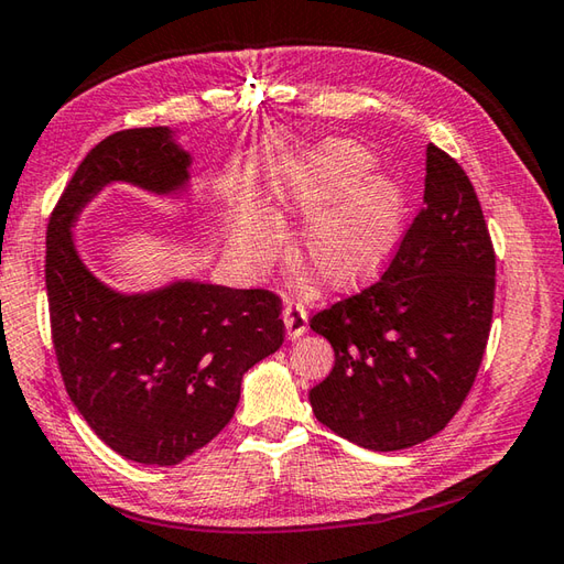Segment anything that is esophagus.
Segmentation results:
<instances>
[{"label": "esophagus", "instance_id": "34e87169", "mask_svg": "<svg viewBox=\"0 0 564 564\" xmlns=\"http://www.w3.org/2000/svg\"><path fill=\"white\" fill-rule=\"evenodd\" d=\"M284 328H286V336L292 340L294 338H302L306 333L308 326V318H306V306L299 304V302H286L284 304Z\"/></svg>", "mask_w": 564, "mask_h": 564}]
</instances>
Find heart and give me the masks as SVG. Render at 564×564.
Returning a JSON list of instances; mask_svg holds the SVG:
<instances>
[{"instance_id": "1", "label": "heart", "mask_w": 564, "mask_h": 564, "mask_svg": "<svg viewBox=\"0 0 564 564\" xmlns=\"http://www.w3.org/2000/svg\"><path fill=\"white\" fill-rule=\"evenodd\" d=\"M372 155L348 141H330L286 165L272 187L280 218H304L299 256L333 290H352L382 270L392 252L404 199L392 180L367 175ZM282 228L248 206L238 216L234 252L260 270L278 256Z\"/></svg>"}]
</instances>
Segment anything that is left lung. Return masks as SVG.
<instances>
[{"label":"left lung","instance_id":"obj_1","mask_svg":"<svg viewBox=\"0 0 564 564\" xmlns=\"http://www.w3.org/2000/svg\"><path fill=\"white\" fill-rule=\"evenodd\" d=\"M494 274L473 182L429 143L423 206L382 278L308 321L336 352L328 377L308 392L316 419L379 453L441 433L485 358Z\"/></svg>","mask_w":564,"mask_h":564}]
</instances>
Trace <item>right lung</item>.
Masks as SVG:
<instances>
[{"instance_id": "obj_1", "label": "right lung", "mask_w": 564, "mask_h": 564, "mask_svg": "<svg viewBox=\"0 0 564 564\" xmlns=\"http://www.w3.org/2000/svg\"><path fill=\"white\" fill-rule=\"evenodd\" d=\"M189 155L167 126L97 143L67 182L45 234V290L57 367L73 404L113 453L170 467L224 431L252 365L282 346V299L268 290L175 282L119 294L79 260L70 226L109 182L185 187Z\"/></svg>"}]
</instances>
